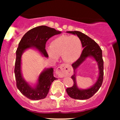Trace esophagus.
<instances>
[{"instance_id": "obj_1", "label": "esophagus", "mask_w": 120, "mask_h": 120, "mask_svg": "<svg viewBox=\"0 0 120 120\" xmlns=\"http://www.w3.org/2000/svg\"><path fill=\"white\" fill-rule=\"evenodd\" d=\"M70 71H71V69L68 65L63 64L57 68L56 73L58 75L59 77L62 78L68 75L69 74Z\"/></svg>"}]
</instances>
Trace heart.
<instances>
[{
	"label": "heart",
	"mask_w": 120,
	"mask_h": 120,
	"mask_svg": "<svg viewBox=\"0 0 120 120\" xmlns=\"http://www.w3.org/2000/svg\"><path fill=\"white\" fill-rule=\"evenodd\" d=\"M82 52V43L77 35H62L51 42L47 49L49 57L57 60L63 56V60L68 63H73L80 57Z\"/></svg>",
	"instance_id": "obj_1"
}]
</instances>
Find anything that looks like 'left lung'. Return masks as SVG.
<instances>
[{"label":"left lung","mask_w":120,"mask_h":120,"mask_svg":"<svg viewBox=\"0 0 120 120\" xmlns=\"http://www.w3.org/2000/svg\"><path fill=\"white\" fill-rule=\"evenodd\" d=\"M67 33L77 35L82 41V47L84 49L80 57L78 59L77 61L74 62L71 65L74 71V74L71 76V79L73 81V85L71 87L67 88L66 91L68 95L73 99L79 100L88 99L92 97L99 90L102 85L104 75V63L102 57V51L99 46L86 34L78 31H67ZM90 56L94 58L98 63L100 69V75L96 84L93 87L85 90H81L76 86L75 71L87 57Z\"/></svg>","instance_id":"1"}]
</instances>
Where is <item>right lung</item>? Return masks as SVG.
Masks as SVG:
<instances>
[{
  "instance_id": "right-lung-1",
  "label": "right lung",
  "mask_w": 120,
  "mask_h": 120,
  "mask_svg": "<svg viewBox=\"0 0 120 120\" xmlns=\"http://www.w3.org/2000/svg\"><path fill=\"white\" fill-rule=\"evenodd\" d=\"M61 33L53 28L47 26H39L29 30L23 36L16 50V59L15 66V74L16 86L19 91L31 100H38L46 97L52 82L56 79L53 76V69L48 68L40 74L38 82L35 87H32L23 78L21 71V56L25 50L34 47L38 49L45 57L49 55L46 49V43L49 38Z\"/></svg>"
}]
</instances>
